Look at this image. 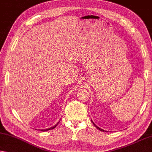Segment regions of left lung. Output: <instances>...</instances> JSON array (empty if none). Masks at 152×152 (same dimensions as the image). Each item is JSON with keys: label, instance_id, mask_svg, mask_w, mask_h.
<instances>
[{"label": "left lung", "instance_id": "1", "mask_svg": "<svg viewBox=\"0 0 152 152\" xmlns=\"http://www.w3.org/2000/svg\"><path fill=\"white\" fill-rule=\"evenodd\" d=\"M92 123H93V122H92ZM93 124H94V123H93ZM94 125L95 126H96V128H98V129H99V130H100V131H103V132L104 131V130H102V129H101V128H100L99 127H98V126H96V125L94 124Z\"/></svg>", "mask_w": 152, "mask_h": 152}]
</instances>
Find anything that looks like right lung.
Listing matches in <instances>:
<instances>
[{
	"instance_id": "add662e5",
	"label": "right lung",
	"mask_w": 152,
	"mask_h": 152,
	"mask_svg": "<svg viewBox=\"0 0 152 152\" xmlns=\"http://www.w3.org/2000/svg\"><path fill=\"white\" fill-rule=\"evenodd\" d=\"M57 125H58V124L56 125H55L54 126H53V127H51V128H48V129H44V130H40L41 131H47V130H52V129H53V128H54L55 127H56L57 126Z\"/></svg>"
}]
</instances>
